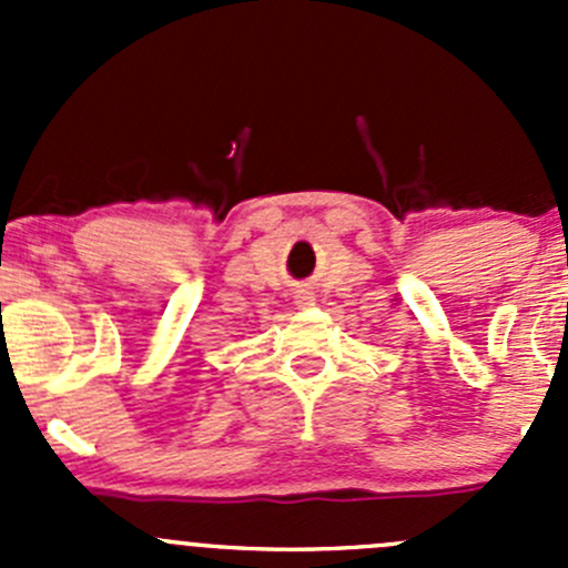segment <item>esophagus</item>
Instances as JSON below:
<instances>
[{"label":"esophagus","instance_id":"1","mask_svg":"<svg viewBox=\"0 0 568 568\" xmlns=\"http://www.w3.org/2000/svg\"><path fill=\"white\" fill-rule=\"evenodd\" d=\"M300 305H302V307L313 305V300H311V296H300Z\"/></svg>","mask_w":568,"mask_h":568}]
</instances>
